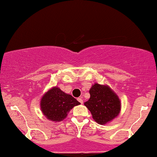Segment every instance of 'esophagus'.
<instances>
[{"label": "esophagus", "mask_w": 157, "mask_h": 157, "mask_svg": "<svg viewBox=\"0 0 157 157\" xmlns=\"http://www.w3.org/2000/svg\"><path fill=\"white\" fill-rule=\"evenodd\" d=\"M77 100H78V101L79 103H80L81 104H83V100H82V98H78V99H77Z\"/></svg>", "instance_id": "obj_1"}]
</instances>
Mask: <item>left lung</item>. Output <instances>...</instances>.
Returning <instances> with one entry per match:
<instances>
[{
    "mask_svg": "<svg viewBox=\"0 0 157 157\" xmlns=\"http://www.w3.org/2000/svg\"><path fill=\"white\" fill-rule=\"evenodd\" d=\"M89 92L90 98L84 105L95 122L104 125L118 116L121 109V100L109 86L95 83Z\"/></svg>",
    "mask_w": 157,
    "mask_h": 157,
    "instance_id": "obj_1",
    "label": "left lung"
}]
</instances>
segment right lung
Wrapping results in <instances>:
<instances>
[{
	"instance_id": "add662e5",
	"label": "right lung",
	"mask_w": 157,
	"mask_h": 157,
	"mask_svg": "<svg viewBox=\"0 0 157 157\" xmlns=\"http://www.w3.org/2000/svg\"><path fill=\"white\" fill-rule=\"evenodd\" d=\"M80 104L71 95L53 86L42 95L40 109L44 116L53 122H60L67 117L68 112Z\"/></svg>"
}]
</instances>
